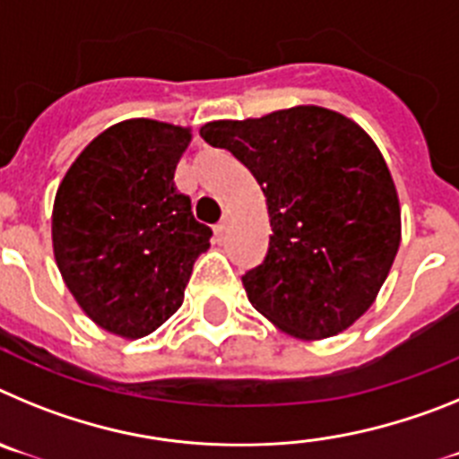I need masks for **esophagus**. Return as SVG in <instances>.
I'll list each match as a JSON object with an SVG mask.
<instances>
[{"instance_id": "34e87169", "label": "esophagus", "mask_w": 459, "mask_h": 459, "mask_svg": "<svg viewBox=\"0 0 459 459\" xmlns=\"http://www.w3.org/2000/svg\"><path fill=\"white\" fill-rule=\"evenodd\" d=\"M227 227H230V218H221V222H218V225H216V234H218V237H222V234H225L227 232Z\"/></svg>"}]
</instances>
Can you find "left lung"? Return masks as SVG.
Masks as SVG:
<instances>
[{"label": "left lung", "mask_w": 459, "mask_h": 459, "mask_svg": "<svg viewBox=\"0 0 459 459\" xmlns=\"http://www.w3.org/2000/svg\"><path fill=\"white\" fill-rule=\"evenodd\" d=\"M200 135L253 172L269 206L264 262L248 301L303 340L331 338L372 306L400 248L395 184L360 126L315 105L211 121Z\"/></svg>", "instance_id": "1"}]
</instances>
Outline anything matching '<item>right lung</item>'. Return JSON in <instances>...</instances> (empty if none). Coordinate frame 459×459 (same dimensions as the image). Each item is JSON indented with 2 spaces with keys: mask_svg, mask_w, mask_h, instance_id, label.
Wrapping results in <instances>:
<instances>
[{
  "mask_svg": "<svg viewBox=\"0 0 459 459\" xmlns=\"http://www.w3.org/2000/svg\"><path fill=\"white\" fill-rule=\"evenodd\" d=\"M188 128L152 119L109 126L56 190L52 246L64 282L100 328L144 338L184 303L195 259L211 243L174 169Z\"/></svg>",
  "mask_w": 459,
  "mask_h": 459,
  "instance_id": "add662e5",
  "label": "right lung"
}]
</instances>
